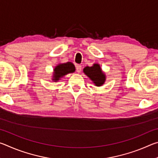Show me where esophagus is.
<instances>
[{
    "instance_id": "1",
    "label": "esophagus",
    "mask_w": 158,
    "mask_h": 158,
    "mask_svg": "<svg viewBox=\"0 0 158 158\" xmlns=\"http://www.w3.org/2000/svg\"><path fill=\"white\" fill-rule=\"evenodd\" d=\"M81 69H82V68H81V65H76V69H77V72L78 73H81Z\"/></svg>"
}]
</instances>
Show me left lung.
<instances>
[{
  "instance_id": "left-lung-1",
  "label": "left lung",
  "mask_w": 158,
  "mask_h": 158,
  "mask_svg": "<svg viewBox=\"0 0 158 158\" xmlns=\"http://www.w3.org/2000/svg\"><path fill=\"white\" fill-rule=\"evenodd\" d=\"M84 73L91 80L96 86H102L106 81V74L102 69L100 64L94 63L93 66L85 67Z\"/></svg>"
}]
</instances>
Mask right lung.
Here are the masks:
<instances>
[{"label":"right lung","mask_w":158,"mask_h":158,"mask_svg":"<svg viewBox=\"0 0 158 158\" xmlns=\"http://www.w3.org/2000/svg\"><path fill=\"white\" fill-rule=\"evenodd\" d=\"M75 72V66L71 62L58 64L53 68L52 80L53 82H57L64 76L69 73H73Z\"/></svg>","instance_id":"add662e5"}]
</instances>
